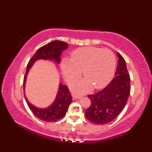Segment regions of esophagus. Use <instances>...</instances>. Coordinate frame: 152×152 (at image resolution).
<instances>
[{
	"instance_id": "1",
	"label": "esophagus",
	"mask_w": 152,
	"mask_h": 152,
	"mask_svg": "<svg viewBox=\"0 0 152 152\" xmlns=\"http://www.w3.org/2000/svg\"><path fill=\"white\" fill-rule=\"evenodd\" d=\"M82 98V96H78V95H73V96H72V99L74 100H76V99H81Z\"/></svg>"
}]
</instances>
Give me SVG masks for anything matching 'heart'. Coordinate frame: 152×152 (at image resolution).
<instances>
[{"label": "heart", "instance_id": "heart-1", "mask_svg": "<svg viewBox=\"0 0 152 152\" xmlns=\"http://www.w3.org/2000/svg\"><path fill=\"white\" fill-rule=\"evenodd\" d=\"M61 66L64 78L69 83L78 80L83 70L86 79L72 86L74 92L83 94L89 91L93 86L99 89L108 84L114 73L115 59L108 50L85 47L74 50L70 59H63Z\"/></svg>", "mask_w": 152, "mask_h": 152}]
</instances>
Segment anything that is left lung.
Segmentation results:
<instances>
[{
  "mask_svg": "<svg viewBox=\"0 0 152 152\" xmlns=\"http://www.w3.org/2000/svg\"><path fill=\"white\" fill-rule=\"evenodd\" d=\"M115 77L111 82L93 95H88L91 105L86 110V118L93 124L104 125L115 119L127 104L130 93V76L125 61L118 52Z\"/></svg>",
  "mask_w": 152,
  "mask_h": 152,
  "instance_id": "left-lung-1",
  "label": "left lung"
}]
</instances>
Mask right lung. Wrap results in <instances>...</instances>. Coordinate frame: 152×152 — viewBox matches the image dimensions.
Returning <instances> with one entry per match:
<instances>
[{
  "mask_svg": "<svg viewBox=\"0 0 152 152\" xmlns=\"http://www.w3.org/2000/svg\"><path fill=\"white\" fill-rule=\"evenodd\" d=\"M69 44L59 40L51 42L40 48L30 59L27 64L26 73H25L23 79L25 99L33 114L40 120L44 121L56 122L62 119L65 115L70 103L72 102V96H71L67 86L59 83L56 97L52 104L47 108H38L32 104L28 101L26 95H25V83H26L27 75L31 67L38 60H50L54 61L57 64H59L61 61V55L62 54L63 51L66 50L69 48Z\"/></svg>",
  "mask_w": 152,
  "mask_h": 152,
  "instance_id": "1",
  "label": "right lung"
}]
</instances>
